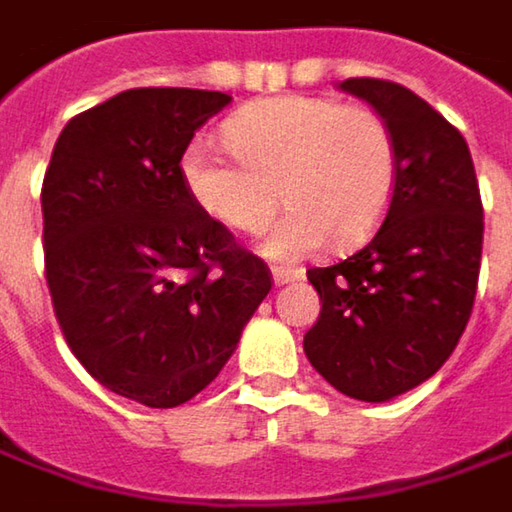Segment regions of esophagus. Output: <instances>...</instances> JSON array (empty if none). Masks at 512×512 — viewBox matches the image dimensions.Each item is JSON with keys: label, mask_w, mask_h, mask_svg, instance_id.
<instances>
[{"label": "esophagus", "mask_w": 512, "mask_h": 512, "mask_svg": "<svg viewBox=\"0 0 512 512\" xmlns=\"http://www.w3.org/2000/svg\"><path fill=\"white\" fill-rule=\"evenodd\" d=\"M274 282L276 285H288V282H297V279H303V271L300 268H285V265H274Z\"/></svg>", "instance_id": "obj_1"}]
</instances>
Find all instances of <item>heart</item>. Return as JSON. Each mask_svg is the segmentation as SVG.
<instances>
[{
    "label": "heart",
    "mask_w": 512,
    "mask_h": 512,
    "mask_svg": "<svg viewBox=\"0 0 512 512\" xmlns=\"http://www.w3.org/2000/svg\"><path fill=\"white\" fill-rule=\"evenodd\" d=\"M233 157L206 142L183 151L180 177L215 221L259 233L282 198L288 209L265 256L288 262L335 238L352 247L376 233L396 189V136L379 110L323 95H279L241 107L224 125Z\"/></svg>",
    "instance_id": "1"
}]
</instances>
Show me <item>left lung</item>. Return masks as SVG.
Returning a JSON list of instances; mask_svg holds the SVG:
<instances>
[{
	"mask_svg": "<svg viewBox=\"0 0 512 512\" xmlns=\"http://www.w3.org/2000/svg\"><path fill=\"white\" fill-rule=\"evenodd\" d=\"M396 136V189L358 253L311 268L320 317L303 338L311 367L361 402H387L431 379L469 323L484 206L466 139L402 84L347 78Z\"/></svg>",
	"mask_w": 512,
	"mask_h": 512,
	"instance_id": "obj_1",
	"label": "left lung"
}]
</instances>
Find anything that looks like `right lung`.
Masks as SVG:
<instances>
[{
    "mask_svg": "<svg viewBox=\"0 0 512 512\" xmlns=\"http://www.w3.org/2000/svg\"><path fill=\"white\" fill-rule=\"evenodd\" d=\"M227 92L142 87L78 113L43 177V250L60 332L95 382L177 408L212 382L271 291L183 186L180 160Z\"/></svg>",
    "mask_w": 512,
    "mask_h": 512,
    "instance_id": "1",
    "label": "right lung"
}]
</instances>
